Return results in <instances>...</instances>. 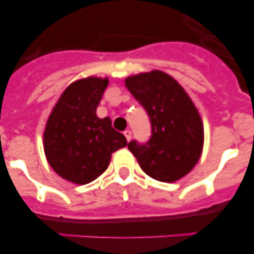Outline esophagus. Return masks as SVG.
<instances>
[{
	"mask_svg": "<svg viewBox=\"0 0 254 254\" xmlns=\"http://www.w3.org/2000/svg\"><path fill=\"white\" fill-rule=\"evenodd\" d=\"M123 134H125V136H126V138H127V141L131 140V137H132V132L129 131V129H126V131L123 132Z\"/></svg>",
	"mask_w": 254,
	"mask_h": 254,
	"instance_id": "1",
	"label": "esophagus"
}]
</instances>
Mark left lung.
Masks as SVG:
<instances>
[{
	"mask_svg": "<svg viewBox=\"0 0 254 254\" xmlns=\"http://www.w3.org/2000/svg\"><path fill=\"white\" fill-rule=\"evenodd\" d=\"M126 86L149 116L151 136L128 149L141 169L160 182H176L193 169L203 146V126L185 89L161 71L126 78Z\"/></svg>",
	"mask_w": 254,
	"mask_h": 254,
	"instance_id": "obj_1",
	"label": "left lung"
}]
</instances>
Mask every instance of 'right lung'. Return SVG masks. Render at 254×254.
<instances>
[{"mask_svg": "<svg viewBox=\"0 0 254 254\" xmlns=\"http://www.w3.org/2000/svg\"><path fill=\"white\" fill-rule=\"evenodd\" d=\"M108 78L87 77L69 85L53 108L44 131V151L58 176L86 185L107 170L112 154L127 145L111 118H98L96 108Z\"/></svg>", "mask_w": 254, "mask_h": 254, "instance_id": "add662e5", "label": "right lung"}]
</instances>
